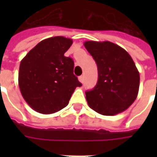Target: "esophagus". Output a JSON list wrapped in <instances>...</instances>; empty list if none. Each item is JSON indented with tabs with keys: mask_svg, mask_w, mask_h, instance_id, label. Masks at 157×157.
Instances as JSON below:
<instances>
[{
	"mask_svg": "<svg viewBox=\"0 0 157 157\" xmlns=\"http://www.w3.org/2000/svg\"><path fill=\"white\" fill-rule=\"evenodd\" d=\"M78 80H79V82H82V83H83V81H84V77H83V75H81V76H79Z\"/></svg>",
	"mask_w": 157,
	"mask_h": 157,
	"instance_id": "obj_1",
	"label": "esophagus"
}]
</instances>
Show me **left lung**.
Masks as SVG:
<instances>
[{
    "instance_id": "left-lung-1",
    "label": "left lung",
    "mask_w": 157,
    "mask_h": 157,
    "mask_svg": "<svg viewBox=\"0 0 157 157\" xmlns=\"http://www.w3.org/2000/svg\"><path fill=\"white\" fill-rule=\"evenodd\" d=\"M84 46L98 71L97 85L86 92L89 107L106 116L124 112L135 102L140 86V73L131 56L109 41H86Z\"/></svg>"
}]
</instances>
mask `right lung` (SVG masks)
Wrapping results in <instances>:
<instances>
[{
    "label": "right lung",
    "mask_w": 157,
    "mask_h": 157,
    "mask_svg": "<svg viewBox=\"0 0 157 157\" xmlns=\"http://www.w3.org/2000/svg\"><path fill=\"white\" fill-rule=\"evenodd\" d=\"M72 39L56 36L39 42L22 59L19 88L36 112L50 114L68 105L72 93L82 83L73 74L74 61L65 57Z\"/></svg>",
    "instance_id": "right-lung-1"
}]
</instances>
